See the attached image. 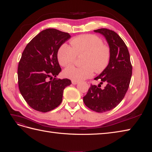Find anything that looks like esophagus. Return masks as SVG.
<instances>
[{
  "label": "esophagus",
  "mask_w": 152,
  "mask_h": 152,
  "mask_svg": "<svg viewBox=\"0 0 152 152\" xmlns=\"http://www.w3.org/2000/svg\"><path fill=\"white\" fill-rule=\"evenodd\" d=\"M72 84L76 85V84H78V81H75V80H72Z\"/></svg>",
  "instance_id": "obj_1"
}]
</instances>
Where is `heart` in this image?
<instances>
[{"label": "heart", "instance_id": "1", "mask_svg": "<svg viewBox=\"0 0 152 152\" xmlns=\"http://www.w3.org/2000/svg\"><path fill=\"white\" fill-rule=\"evenodd\" d=\"M70 47L62 44L57 51L60 65L66 66L72 64L76 56L81 58V67L71 66L64 70V76L75 81H81L90 78L94 71L102 72L107 66L110 59L109 47L103 44V41L95 35L86 34L74 37L70 41Z\"/></svg>", "mask_w": 152, "mask_h": 152}]
</instances>
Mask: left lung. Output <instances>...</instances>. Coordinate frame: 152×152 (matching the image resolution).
<instances>
[{"instance_id": "8db88e82", "label": "left lung", "mask_w": 152, "mask_h": 152, "mask_svg": "<svg viewBox=\"0 0 152 152\" xmlns=\"http://www.w3.org/2000/svg\"><path fill=\"white\" fill-rule=\"evenodd\" d=\"M94 32L105 37L110 50L109 64L103 72L94 79L105 83L103 89L100 85H91L83 98L88 108L97 113L111 111L116 107L125 96L132 76V67L126 44L117 33L102 28Z\"/></svg>"}]
</instances>
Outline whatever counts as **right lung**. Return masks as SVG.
I'll return each instance as SVG.
<instances>
[{"instance_id": "obj_1", "label": "right lung", "mask_w": 152, "mask_h": 152, "mask_svg": "<svg viewBox=\"0 0 152 152\" xmlns=\"http://www.w3.org/2000/svg\"><path fill=\"white\" fill-rule=\"evenodd\" d=\"M70 37L68 33L46 29L23 50L18 67L19 90L27 103L37 111L46 113L57 107L64 89L72 84L67 78H56L61 71L57 51Z\"/></svg>"}]
</instances>
